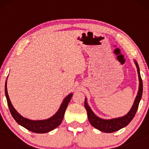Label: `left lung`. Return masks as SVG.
<instances>
[{
  "label": "left lung",
  "instance_id": "obj_1",
  "mask_svg": "<svg viewBox=\"0 0 149 149\" xmlns=\"http://www.w3.org/2000/svg\"><path fill=\"white\" fill-rule=\"evenodd\" d=\"M134 63L136 64V68H137L138 74H139V91H138L137 95H136V97L135 99L134 102H133L131 109H130V111L125 115H124L123 117H120V118H112V119L109 120L102 119V118H100V117H98L94 113L92 109H91L89 105L88 104L87 99L85 98L84 106H85L86 109L87 111V116H88V119L89 120V123H91V125L93 127L98 129L100 131L104 132V133H113V132L120 130V129L127 126L130 123V121L133 120L135 115H136V112H137L140 101H141V97H142L143 82L141 77V74H140L139 64H138L137 61H135V60Z\"/></svg>",
  "mask_w": 149,
  "mask_h": 149
}]
</instances>
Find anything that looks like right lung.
<instances>
[{
  "instance_id": "add662e5",
  "label": "right lung",
  "mask_w": 149,
  "mask_h": 149,
  "mask_svg": "<svg viewBox=\"0 0 149 149\" xmlns=\"http://www.w3.org/2000/svg\"><path fill=\"white\" fill-rule=\"evenodd\" d=\"M5 94L7 100V103H8V107H9L10 109V114L13 116V119L16 121V123L19 125L23 126L24 127L30 130V131L37 133H48V132L56 128L58 126H59L61 125V122H62L63 119L64 114H65L66 108H67L68 103L70 102L72 96H73L72 93H70L68 95L66 96L65 98H64L63 102L61 103L58 110L51 118L46 120H29L28 118H24L13 107L9 99V97H8V91H7V80L6 81L5 84Z\"/></svg>"
}]
</instances>
